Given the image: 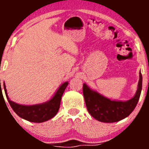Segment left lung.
Wrapping results in <instances>:
<instances>
[{
	"label": "left lung",
	"mask_w": 149,
	"mask_h": 149,
	"mask_svg": "<svg viewBox=\"0 0 149 149\" xmlns=\"http://www.w3.org/2000/svg\"><path fill=\"white\" fill-rule=\"evenodd\" d=\"M143 77L139 72L136 93L131 99L126 101H111L95 91L89 89L86 84L83 86V93L86 108L93 118L101 122H119L128 116L135 109L141 94Z\"/></svg>",
	"instance_id": "8db88e82"
}]
</instances>
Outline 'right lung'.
I'll use <instances>...</instances> for the list:
<instances>
[{"label":"right lung","mask_w":149,"mask_h":149,"mask_svg":"<svg viewBox=\"0 0 149 149\" xmlns=\"http://www.w3.org/2000/svg\"><path fill=\"white\" fill-rule=\"evenodd\" d=\"M68 82L62 84L60 88L57 89L53 98L50 101H47L45 103L40 104L30 105V106L18 104L10 101L8 98L5 84H3V88H4L5 94H6L10 105L18 116H20L21 118L29 121V122L40 123V122H44L49 120L57 113V112L60 109L62 95H63L66 86H68Z\"/></svg>","instance_id":"1"}]
</instances>
